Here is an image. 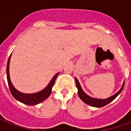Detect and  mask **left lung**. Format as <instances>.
I'll list each match as a JSON object with an SVG mask.
<instances>
[{
  "instance_id": "8db88e82",
  "label": "left lung",
  "mask_w": 131,
  "mask_h": 131,
  "mask_svg": "<svg viewBox=\"0 0 131 131\" xmlns=\"http://www.w3.org/2000/svg\"><path fill=\"white\" fill-rule=\"evenodd\" d=\"M75 80H76L77 88L78 89V95L79 96V98H81L82 101H83L85 103H87V104L91 106H94V107H102V106H104L107 105L110 102H112L114 99L116 98V97L119 94L122 92V90H123V89L124 88V84H125V83H123V85L121 88V89L115 95H112V97L106 98V99H96V98H93L88 96L87 94H85V93H84V91L82 90L81 86H80V84L79 83L77 79H75Z\"/></svg>"
}]
</instances>
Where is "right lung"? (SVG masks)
<instances>
[{"instance_id":"1","label":"right lung","mask_w":131,"mask_h":131,"mask_svg":"<svg viewBox=\"0 0 131 131\" xmlns=\"http://www.w3.org/2000/svg\"><path fill=\"white\" fill-rule=\"evenodd\" d=\"M10 58L11 55L9 56V58L7 62V67H6V74H7V81L8 84V88L10 90V92L13 95V97L17 99V101L22 102V103L27 104L29 106H33V105H36L38 103H41L44 100H46L47 98L49 96V95L52 93V89L54 86V84L55 82V79L57 78L59 73H57L53 79L51 80V82L48 84V86L43 90L42 91H40L37 93H34V94H25V93H20L18 90H17L15 88H14L11 82L10 77H9V62H10Z\"/></svg>"}]
</instances>
